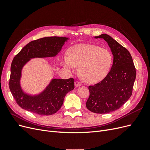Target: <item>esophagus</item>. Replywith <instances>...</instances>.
Listing matches in <instances>:
<instances>
[{
  "mask_svg": "<svg viewBox=\"0 0 150 150\" xmlns=\"http://www.w3.org/2000/svg\"><path fill=\"white\" fill-rule=\"evenodd\" d=\"M74 84H75L76 87H79V86H81V85H82V84H81L80 82H79V81H76V82L74 83Z\"/></svg>",
  "mask_w": 150,
  "mask_h": 150,
  "instance_id": "obj_1",
  "label": "esophagus"
}]
</instances>
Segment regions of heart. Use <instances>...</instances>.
<instances>
[{"mask_svg": "<svg viewBox=\"0 0 150 150\" xmlns=\"http://www.w3.org/2000/svg\"><path fill=\"white\" fill-rule=\"evenodd\" d=\"M112 62L109 50L96 45L81 44L71 47L69 56H64L61 64L67 69L74 72L79 66L80 74L86 82L94 83L105 78Z\"/></svg>", "mask_w": 150, "mask_h": 150, "instance_id": "heart-1", "label": "heart"}]
</instances>
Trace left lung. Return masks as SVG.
I'll use <instances>...</instances> for the list:
<instances>
[{
  "instance_id": "8db88e82",
  "label": "left lung",
  "mask_w": 150,
  "mask_h": 150,
  "mask_svg": "<svg viewBox=\"0 0 150 150\" xmlns=\"http://www.w3.org/2000/svg\"><path fill=\"white\" fill-rule=\"evenodd\" d=\"M104 39L110 47L113 62L110 71L100 82L89 86V97L86 106L91 112L106 114L120 108L130 98L136 79V69L129 52L110 35Z\"/></svg>"
}]
</instances>
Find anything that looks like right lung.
<instances>
[{"label":"right lung","instance_id":"right-lung-1","mask_svg":"<svg viewBox=\"0 0 150 150\" xmlns=\"http://www.w3.org/2000/svg\"><path fill=\"white\" fill-rule=\"evenodd\" d=\"M68 38L47 37L33 40L26 45L13 58L11 66L9 88L21 108L39 115H51L60 110L67 93L74 88L73 78L52 79L40 93H27L21 85L24 66L34 58L55 57Z\"/></svg>","mask_w":150,"mask_h":150}]
</instances>
